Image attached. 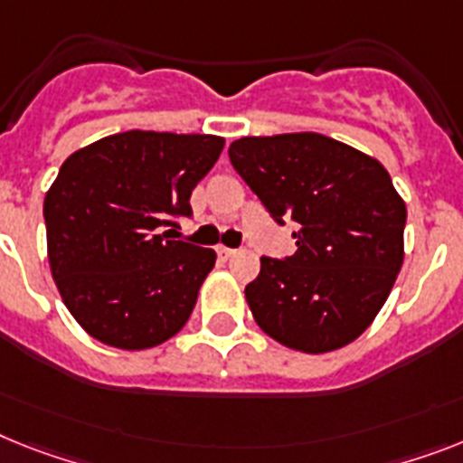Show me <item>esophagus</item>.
Listing matches in <instances>:
<instances>
[{
	"mask_svg": "<svg viewBox=\"0 0 463 463\" xmlns=\"http://www.w3.org/2000/svg\"><path fill=\"white\" fill-rule=\"evenodd\" d=\"M216 251H219V256H221V259H225V261H228V259H232V256L238 254V251L231 250V247H219V250H216Z\"/></svg>",
	"mask_w": 463,
	"mask_h": 463,
	"instance_id": "esophagus-1",
	"label": "esophagus"
}]
</instances>
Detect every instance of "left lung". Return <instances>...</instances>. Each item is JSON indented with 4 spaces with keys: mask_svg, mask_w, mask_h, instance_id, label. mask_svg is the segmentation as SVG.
Returning a JSON list of instances; mask_svg holds the SVG:
<instances>
[{
    "mask_svg": "<svg viewBox=\"0 0 463 463\" xmlns=\"http://www.w3.org/2000/svg\"><path fill=\"white\" fill-rule=\"evenodd\" d=\"M228 155L268 213L297 223V251L261 256V273L244 289L256 325L304 353L355 341L405 259L407 209L382 162L310 131L247 136Z\"/></svg>",
    "mask_w": 463,
    "mask_h": 463,
    "instance_id": "1",
    "label": "left lung"
}]
</instances>
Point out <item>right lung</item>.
I'll use <instances>...</instances> for the list:
<instances>
[{
  "label": "right lung",
  "instance_id": "1",
  "mask_svg": "<svg viewBox=\"0 0 463 463\" xmlns=\"http://www.w3.org/2000/svg\"><path fill=\"white\" fill-rule=\"evenodd\" d=\"M223 138L124 131L70 155L44 197L46 250L63 304L100 344L143 351L195 308L216 251L159 232L193 216L190 193Z\"/></svg>",
  "mask_w": 463,
  "mask_h": 463
}]
</instances>
